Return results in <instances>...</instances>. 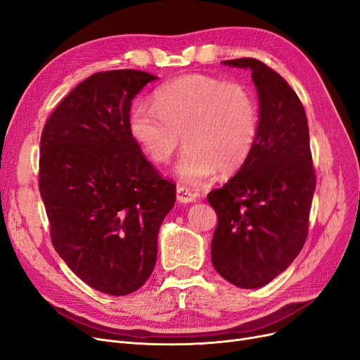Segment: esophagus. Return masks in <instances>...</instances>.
<instances>
[{
	"label": "esophagus",
	"mask_w": 360,
	"mask_h": 360,
	"mask_svg": "<svg viewBox=\"0 0 360 360\" xmlns=\"http://www.w3.org/2000/svg\"><path fill=\"white\" fill-rule=\"evenodd\" d=\"M197 197H198V194L188 190V188H185V187H178L176 188V198H178L179 203H191V202L195 200Z\"/></svg>",
	"instance_id": "esophagus-1"
}]
</instances>
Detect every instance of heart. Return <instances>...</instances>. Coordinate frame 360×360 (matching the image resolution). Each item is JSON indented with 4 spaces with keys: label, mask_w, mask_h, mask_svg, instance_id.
Here are the masks:
<instances>
[{
    "label": "heart",
    "mask_w": 360,
    "mask_h": 360,
    "mask_svg": "<svg viewBox=\"0 0 360 360\" xmlns=\"http://www.w3.org/2000/svg\"><path fill=\"white\" fill-rule=\"evenodd\" d=\"M154 106L139 102L129 115L130 135L154 165H165L182 142L178 178L205 182L218 169H240L254 148L258 110L250 93L238 84L193 74L160 87Z\"/></svg>",
    "instance_id": "b5f03b06"
}]
</instances>
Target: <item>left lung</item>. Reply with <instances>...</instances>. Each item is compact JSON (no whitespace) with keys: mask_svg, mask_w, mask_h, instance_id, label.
<instances>
[{"mask_svg":"<svg viewBox=\"0 0 360 360\" xmlns=\"http://www.w3.org/2000/svg\"><path fill=\"white\" fill-rule=\"evenodd\" d=\"M250 70L259 117L254 148L222 188L207 194L218 225L212 264L230 283L257 289L283 273L304 246L316 176L307 117L297 93L261 60H224Z\"/></svg>","mask_w":360,"mask_h":360,"instance_id":"8db88e82","label":"left lung"}]
</instances>
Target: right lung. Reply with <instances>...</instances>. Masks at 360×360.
<instances>
[{
	"label": "right lung",
	"instance_id": "add662e5",
	"mask_svg": "<svg viewBox=\"0 0 360 360\" xmlns=\"http://www.w3.org/2000/svg\"><path fill=\"white\" fill-rule=\"evenodd\" d=\"M157 77L93 74L53 111L39 146V194L59 257L84 283L122 297L157 261L160 225L176 200L130 135L131 101Z\"/></svg>",
	"mask_w": 360,
	"mask_h": 360
}]
</instances>
